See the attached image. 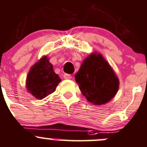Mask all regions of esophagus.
Here are the masks:
<instances>
[{
	"label": "esophagus",
	"instance_id": "34e87169",
	"mask_svg": "<svg viewBox=\"0 0 147 147\" xmlns=\"http://www.w3.org/2000/svg\"><path fill=\"white\" fill-rule=\"evenodd\" d=\"M63 78L65 79H71L72 78L71 75V74H63Z\"/></svg>",
	"mask_w": 147,
	"mask_h": 147
}]
</instances>
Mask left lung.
Wrapping results in <instances>:
<instances>
[{
	"instance_id": "left-lung-1",
	"label": "left lung",
	"mask_w": 147,
	"mask_h": 147,
	"mask_svg": "<svg viewBox=\"0 0 147 147\" xmlns=\"http://www.w3.org/2000/svg\"><path fill=\"white\" fill-rule=\"evenodd\" d=\"M75 79L82 94L95 105L107 103L118 91L119 81L115 72L96 51L85 59Z\"/></svg>"
}]
</instances>
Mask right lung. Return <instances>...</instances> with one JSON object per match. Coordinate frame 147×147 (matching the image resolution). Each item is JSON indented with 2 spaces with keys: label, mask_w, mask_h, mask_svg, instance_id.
<instances>
[{
  "label": "right lung",
  "mask_w": 147,
  "mask_h": 147,
  "mask_svg": "<svg viewBox=\"0 0 147 147\" xmlns=\"http://www.w3.org/2000/svg\"><path fill=\"white\" fill-rule=\"evenodd\" d=\"M49 59L43 56L30 69L27 76L26 88L35 98L42 100L54 93L61 81L55 74Z\"/></svg>",
  "instance_id": "add662e5"
}]
</instances>
